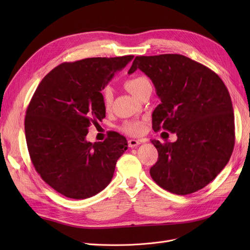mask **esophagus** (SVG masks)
Segmentation results:
<instances>
[{"instance_id":"34e87169","label":"esophagus","mask_w":250,"mask_h":250,"mask_svg":"<svg viewBox=\"0 0 250 250\" xmlns=\"http://www.w3.org/2000/svg\"><path fill=\"white\" fill-rule=\"evenodd\" d=\"M143 141H141V140H128V147L129 148H136L137 146H139L140 145V144L142 143Z\"/></svg>"}]
</instances>
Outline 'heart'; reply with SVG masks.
I'll return each mask as SVG.
<instances>
[{
	"label": "heart",
	"mask_w": 250,
	"mask_h": 250,
	"mask_svg": "<svg viewBox=\"0 0 250 250\" xmlns=\"http://www.w3.org/2000/svg\"><path fill=\"white\" fill-rule=\"evenodd\" d=\"M150 82L147 78L143 76L133 77L129 78L125 82V87L132 93L135 97H138L140 95L143 89L145 88L147 85H149ZM112 101H113V92L110 87H106L102 91V102L103 106L106 110H109L112 106ZM122 129L125 133L130 135V136H139L144 133L145 130V125L142 121H128L125 122Z\"/></svg>",
	"instance_id": "heart-1"
}]
</instances>
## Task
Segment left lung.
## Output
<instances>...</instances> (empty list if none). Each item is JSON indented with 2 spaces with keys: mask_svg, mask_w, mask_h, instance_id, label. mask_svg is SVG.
<instances>
[{
  "mask_svg": "<svg viewBox=\"0 0 250 250\" xmlns=\"http://www.w3.org/2000/svg\"><path fill=\"white\" fill-rule=\"evenodd\" d=\"M137 69L151 79L161 100L152 114L153 129L177 136L174 143L151 141L158 151L151 177L175 194L202 189L227 165L234 148V113L225 84L211 69L181 55L136 57L128 74Z\"/></svg>",
  "mask_w": 250,
  "mask_h": 250,
  "instance_id": "left-lung-1",
  "label": "left lung"
}]
</instances>
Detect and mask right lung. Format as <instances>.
I'll return each mask as SVG.
<instances>
[{"mask_svg":"<svg viewBox=\"0 0 250 250\" xmlns=\"http://www.w3.org/2000/svg\"><path fill=\"white\" fill-rule=\"evenodd\" d=\"M133 59L62 62L34 92L24 123L30 159L47 185L67 198L84 200L103 190L127 149L125 138L114 132L94 144L86 136L91 124L105 117L101 90Z\"/></svg>","mask_w":250,"mask_h":250,"instance_id":"1","label":"right lung"}]
</instances>
